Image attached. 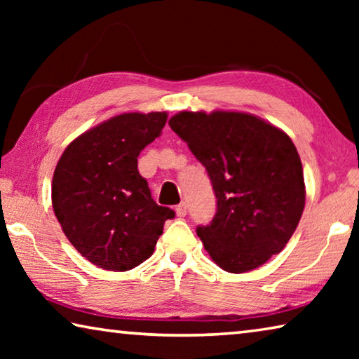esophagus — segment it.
I'll use <instances>...</instances> for the list:
<instances>
[{"label":"esophagus","mask_w":359,"mask_h":359,"mask_svg":"<svg viewBox=\"0 0 359 359\" xmlns=\"http://www.w3.org/2000/svg\"><path fill=\"white\" fill-rule=\"evenodd\" d=\"M175 214H177V217H185L187 215V204H179L177 208H175Z\"/></svg>","instance_id":"1"}]
</instances>
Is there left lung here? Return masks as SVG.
<instances>
[{
  "label": "left lung",
  "mask_w": 359,
  "mask_h": 359,
  "mask_svg": "<svg viewBox=\"0 0 359 359\" xmlns=\"http://www.w3.org/2000/svg\"><path fill=\"white\" fill-rule=\"evenodd\" d=\"M169 126L208 171L217 214L196 233L215 264L242 274L280 253L306 205L301 158L287 133L245 112L182 111Z\"/></svg>",
  "instance_id": "8db88e82"
}]
</instances>
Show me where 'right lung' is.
<instances>
[{"instance_id":"1","label":"right lung","mask_w":359,"mask_h":359,"mask_svg":"<svg viewBox=\"0 0 359 359\" xmlns=\"http://www.w3.org/2000/svg\"><path fill=\"white\" fill-rule=\"evenodd\" d=\"M166 120V112L115 115L76 137L57 163L53 212L76 250L101 269L123 272L144 263L175 215L151 199L137 171L139 154Z\"/></svg>"}]
</instances>
